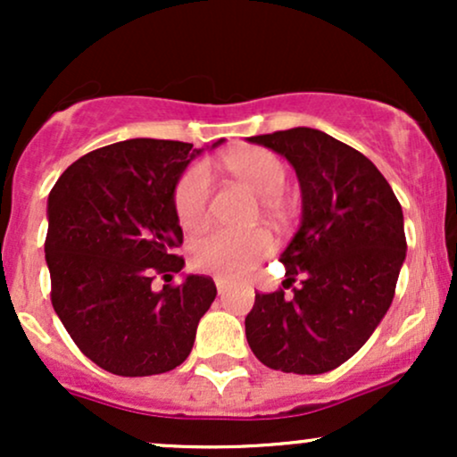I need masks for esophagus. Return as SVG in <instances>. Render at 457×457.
I'll list each match as a JSON object with an SVG mask.
<instances>
[{
    "instance_id": "esophagus-1",
    "label": "esophagus",
    "mask_w": 457,
    "mask_h": 457,
    "mask_svg": "<svg viewBox=\"0 0 457 457\" xmlns=\"http://www.w3.org/2000/svg\"><path fill=\"white\" fill-rule=\"evenodd\" d=\"M214 286H217V292H219V295H223V292L228 290V287H229V281H228V279H223V277H217V279H214Z\"/></svg>"
}]
</instances>
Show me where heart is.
Instances as JSON below:
<instances>
[{"label":"heart","mask_w":457,"mask_h":457,"mask_svg":"<svg viewBox=\"0 0 457 457\" xmlns=\"http://www.w3.org/2000/svg\"><path fill=\"white\" fill-rule=\"evenodd\" d=\"M225 165L240 185L262 197V211L272 221H281L283 208L279 193L286 188L287 167L275 152L266 148H245L225 156ZM212 180L204 162H193L182 171L174 187V211L178 223L187 232H197L208 223ZM272 238L266 229L225 232L214 229L193 240L188 255L193 269L223 279H240L249 275L262 260L269 258Z\"/></svg>","instance_id":"b5f03b06"}]
</instances>
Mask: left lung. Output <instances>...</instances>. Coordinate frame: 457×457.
Returning a JSON list of instances; mask_svg holds the SVG:
<instances>
[{"instance_id": "1", "label": "left lung", "mask_w": 457, "mask_h": 457, "mask_svg": "<svg viewBox=\"0 0 457 457\" xmlns=\"http://www.w3.org/2000/svg\"><path fill=\"white\" fill-rule=\"evenodd\" d=\"M286 156L303 191L301 228L283 251L292 296L255 295L246 342L270 370L324 374L361 350L395 296L403 214L378 167L316 129L249 137ZM286 287V286H283Z\"/></svg>"}]
</instances>
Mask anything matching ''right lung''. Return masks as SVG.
Listing matches in <instances>:
<instances>
[{
  "label": "right lung",
  "instance_id": "add662e5",
  "mask_svg": "<svg viewBox=\"0 0 457 457\" xmlns=\"http://www.w3.org/2000/svg\"><path fill=\"white\" fill-rule=\"evenodd\" d=\"M199 152L185 141H118L72 162L49 193L51 303L77 348L115 376L180 365L217 296L206 275L152 290L156 275L171 281L185 266L174 187Z\"/></svg>",
  "mask_w": 457,
  "mask_h": 457
}]
</instances>
